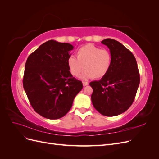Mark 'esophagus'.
<instances>
[{"mask_svg": "<svg viewBox=\"0 0 159 159\" xmlns=\"http://www.w3.org/2000/svg\"><path fill=\"white\" fill-rule=\"evenodd\" d=\"M82 84H83V85H84V86H86V85H88L89 84L88 82H85V81H83Z\"/></svg>", "mask_w": 159, "mask_h": 159, "instance_id": "34e87169", "label": "esophagus"}]
</instances>
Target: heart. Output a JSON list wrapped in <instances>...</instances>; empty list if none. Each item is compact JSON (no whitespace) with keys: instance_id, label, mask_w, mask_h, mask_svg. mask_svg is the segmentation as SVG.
Listing matches in <instances>:
<instances>
[{"instance_id":"1","label":"heart","mask_w":159,"mask_h":159,"mask_svg":"<svg viewBox=\"0 0 159 159\" xmlns=\"http://www.w3.org/2000/svg\"><path fill=\"white\" fill-rule=\"evenodd\" d=\"M76 57L70 56L67 64L70 73L79 77L85 69L84 79H101L109 72L112 64V55L109 50L102 49L93 44L81 46L76 52Z\"/></svg>"}]
</instances>
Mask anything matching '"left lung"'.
Returning a JSON list of instances; mask_svg holds the SVG:
<instances>
[{
	"label": "left lung",
	"instance_id": "8db88e82",
	"mask_svg": "<svg viewBox=\"0 0 159 159\" xmlns=\"http://www.w3.org/2000/svg\"><path fill=\"white\" fill-rule=\"evenodd\" d=\"M112 55V64L107 75L89 83L93 107L105 116L124 113L134 102L140 83L135 57L119 42L111 38L102 41Z\"/></svg>",
	"mask_w": 159,
	"mask_h": 159
}]
</instances>
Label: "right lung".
I'll list each match as a JSON object with an SVG mask.
<instances>
[{
    "instance_id": "right-lung-1",
    "label": "right lung",
    "mask_w": 159,
    "mask_h": 159,
    "mask_svg": "<svg viewBox=\"0 0 159 159\" xmlns=\"http://www.w3.org/2000/svg\"><path fill=\"white\" fill-rule=\"evenodd\" d=\"M68 43L49 40L28 56L23 77V87L35 111L49 119L64 117L83 88L81 81L68 69Z\"/></svg>"
}]
</instances>
